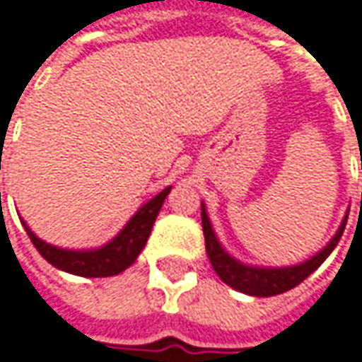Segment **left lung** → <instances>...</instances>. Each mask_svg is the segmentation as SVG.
I'll return each instance as SVG.
<instances>
[{"mask_svg": "<svg viewBox=\"0 0 362 362\" xmlns=\"http://www.w3.org/2000/svg\"><path fill=\"white\" fill-rule=\"evenodd\" d=\"M346 218H349V214L340 223L337 235L330 239V243L326 245L322 251H318L314 257L304 261V263L290 265V267H253V265H245L235 257H230L227 251L223 249V245L218 243V239H216V235L212 230L206 209L202 204L204 245H206V255L211 259L212 269L233 290L243 291L247 296H259V298H269V296H277V293L291 290L298 284H302L312 272H316L326 261V257L334 251V247L340 241L344 227H346Z\"/></svg>", "mask_w": 362, "mask_h": 362, "instance_id": "obj_1", "label": "left lung"}]
</instances>
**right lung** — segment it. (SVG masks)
Instances as JSON below:
<instances>
[{"label":"right lung","mask_w":362,"mask_h":362,"mask_svg":"<svg viewBox=\"0 0 362 362\" xmlns=\"http://www.w3.org/2000/svg\"><path fill=\"white\" fill-rule=\"evenodd\" d=\"M170 190H172V186H168L158 197L148 200L127 221V225L119 230L117 237H113L109 243H105L99 249H87V251L60 249V247H54V245L38 239L24 221H22V225H24L30 241L38 249L40 255L50 265H54L56 269H62L72 275H81V277H109V275L125 272L137 259V255L148 243L156 216L162 209L165 197L170 194Z\"/></svg>","instance_id":"right-lung-1"}]
</instances>
